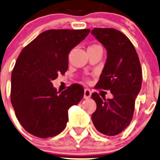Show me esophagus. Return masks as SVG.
I'll list each match as a JSON object with an SVG mask.
<instances>
[{"label":"esophagus","instance_id":"esophagus-1","mask_svg":"<svg viewBox=\"0 0 160 160\" xmlns=\"http://www.w3.org/2000/svg\"><path fill=\"white\" fill-rule=\"evenodd\" d=\"M91 91H90L89 89H85L84 90V94H83V97H84V99H89L90 98V97H91Z\"/></svg>","mask_w":160,"mask_h":160}]
</instances>
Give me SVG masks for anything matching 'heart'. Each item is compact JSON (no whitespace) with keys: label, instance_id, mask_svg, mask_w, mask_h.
<instances>
[{"label":"heart","instance_id":"b5f03b06","mask_svg":"<svg viewBox=\"0 0 160 160\" xmlns=\"http://www.w3.org/2000/svg\"><path fill=\"white\" fill-rule=\"evenodd\" d=\"M96 47H99V46H97V45H93V46L90 47V48H96Z\"/></svg>","mask_w":160,"mask_h":160}]
</instances>
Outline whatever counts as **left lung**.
<instances>
[{
  "label": "left lung",
  "mask_w": 160,
  "mask_h": 160,
  "mask_svg": "<svg viewBox=\"0 0 160 160\" xmlns=\"http://www.w3.org/2000/svg\"><path fill=\"white\" fill-rule=\"evenodd\" d=\"M93 35L107 50V60L96 88L110 90L113 97L92 94L97 110L92 114L96 129L107 136L120 133L130 123L135 100L142 86V69L135 48L127 36L112 28H94Z\"/></svg>",
  "instance_id": "left-lung-1"
}]
</instances>
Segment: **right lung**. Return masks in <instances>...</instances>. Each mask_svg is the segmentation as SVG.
<instances>
[{"label": "right lung", "instance_id": "add662e5", "mask_svg": "<svg viewBox=\"0 0 160 160\" xmlns=\"http://www.w3.org/2000/svg\"><path fill=\"white\" fill-rule=\"evenodd\" d=\"M90 32L49 30L38 35L20 53L11 74V100L21 126L40 138L57 136L65 129L68 110L83 98L82 86L60 93L52 80L68 69L70 50Z\"/></svg>", "mask_w": 160, "mask_h": 160}]
</instances>
